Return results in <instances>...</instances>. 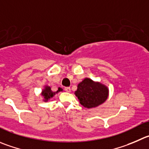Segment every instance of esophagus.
I'll return each mask as SVG.
<instances>
[{"label":"esophagus","mask_w":149,"mask_h":149,"mask_svg":"<svg viewBox=\"0 0 149 149\" xmlns=\"http://www.w3.org/2000/svg\"><path fill=\"white\" fill-rule=\"evenodd\" d=\"M64 90L66 91V92H70V91H71V88H69V87H66V88H64Z\"/></svg>","instance_id":"esophagus-1"}]
</instances>
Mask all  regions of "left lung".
Wrapping results in <instances>:
<instances>
[{
    "instance_id": "obj_1",
    "label": "left lung",
    "mask_w": 149,
    "mask_h": 149,
    "mask_svg": "<svg viewBox=\"0 0 149 149\" xmlns=\"http://www.w3.org/2000/svg\"><path fill=\"white\" fill-rule=\"evenodd\" d=\"M74 94L83 107L92 108L106 101L108 97L109 90L107 86L101 83L85 78L77 85V89Z\"/></svg>"
}]
</instances>
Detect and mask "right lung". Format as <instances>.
Instances as JSON below:
<instances>
[{"instance_id":"obj_1","label":"right lung","mask_w":149,"mask_h":149,"mask_svg":"<svg viewBox=\"0 0 149 149\" xmlns=\"http://www.w3.org/2000/svg\"><path fill=\"white\" fill-rule=\"evenodd\" d=\"M63 89L61 88H58L57 91L54 92L51 90V88L48 86H45V88L43 89V91H42V96L44 97V101L47 102L48 100H49V99L52 98L53 96H54L56 93H58V92L62 91Z\"/></svg>"}]
</instances>
